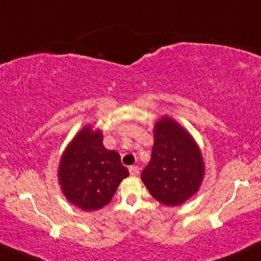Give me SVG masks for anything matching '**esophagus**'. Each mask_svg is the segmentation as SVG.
Returning a JSON list of instances; mask_svg holds the SVG:
<instances>
[{"instance_id": "1", "label": "esophagus", "mask_w": 261, "mask_h": 261, "mask_svg": "<svg viewBox=\"0 0 261 261\" xmlns=\"http://www.w3.org/2000/svg\"><path fill=\"white\" fill-rule=\"evenodd\" d=\"M129 173H130L132 176H137L138 174H139V167H138V166L129 167Z\"/></svg>"}]
</instances>
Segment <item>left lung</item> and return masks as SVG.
I'll list each match as a JSON object with an SVG mask.
<instances>
[{"label": "left lung", "mask_w": 261, "mask_h": 261, "mask_svg": "<svg viewBox=\"0 0 261 261\" xmlns=\"http://www.w3.org/2000/svg\"><path fill=\"white\" fill-rule=\"evenodd\" d=\"M151 161L141 180L151 196L166 205H179L198 191L204 163L194 138L178 122L163 116L153 129Z\"/></svg>", "instance_id": "obj_1"}]
</instances>
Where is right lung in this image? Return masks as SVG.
<instances>
[{
	"mask_svg": "<svg viewBox=\"0 0 261 261\" xmlns=\"http://www.w3.org/2000/svg\"><path fill=\"white\" fill-rule=\"evenodd\" d=\"M128 175L118 152L105 149L102 133L91 125L82 128L67 145L58 172L67 201L86 212L108 204Z\"/></svg>",
	"mask_w": 261,
	"mask_h": 261,
	"instance_id": "1",
	"label": "right lung"
}]
</instances>
